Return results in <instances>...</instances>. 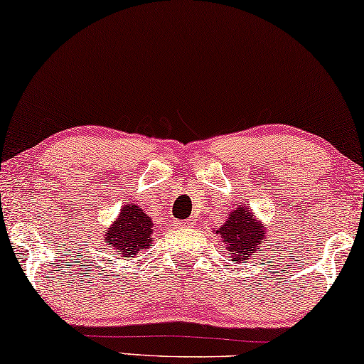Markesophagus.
I'll return each mask as SVG.
<instances>
[{
  "label": "esophagus",
  "mask_w": 364,
  "mask_h": 364,
  "mask_svg": "<svg viewBox=\"0 0 364 364\" xmlns=\"http://www.w3.org/2000/svg\"><path fill=\"white\" fill-rule=\"evenodd\" d=\"M192 225H196V220H192V218H186V220H181L177 223V227H181V228H187Z\"/></svg>",
  "instance_id": "obj_1"
}]
</instances>
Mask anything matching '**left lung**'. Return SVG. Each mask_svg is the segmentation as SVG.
<instances>
[{"instance_id":"1","label":"left lung","mask_w":364,"mask_h":364,"mask_svg":"<svg viewBox=\"0 0 364 364\" xmlns=\"http://www.w3.org/2000/svg\"><path fill=\"white\" fill-rule=\"evenodd\" d=\"M217 233L222 235L227 250L233 253L232 262L237 263H245V260H248L253 253H257V247L260 245L267 235L263 223L260 225V223L255 222L252 212H248V208L243 205L228 213L227 223L218 228ZM260 252L257 255H260Z\"/></svg>"}]
</instances>
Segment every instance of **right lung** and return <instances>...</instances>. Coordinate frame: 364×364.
<instances>
[{
	"label": "right lung",
	"mask_w": 364,
	"mask_h": 364,
	"mask_svg": "<svg viewBox=\"0 0 364 364\" xmlns=\"http://www.w3.org/2000/svg\"><path fill=\"white\" fill-rule=\"evenodd\" d=\"M152 232L154 223L151 217H147L141 207L129 203L121 208L117 222L104 235V243L129 258L152 245Z\"/></svg>",
	"instance_id": "1"
}]
</instances>
